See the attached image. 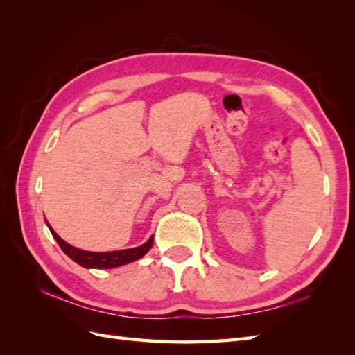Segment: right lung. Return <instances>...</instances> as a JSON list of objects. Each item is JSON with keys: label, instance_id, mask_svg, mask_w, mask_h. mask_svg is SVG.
<instances>
[{"label": "right lung", "instance_id": "1", "mask_svg": "<svg viewBox=\"0 0 355 355\" xmlns=\"http://www.w3.org/2000/svg\"><path fill=\"white\" fill-rule=\"evenodd\" d=\"M47 223V227L51 232L53 237L58 241V244L60 245V249L63 250V253L68 254L73 262H77L78 265L84 266V268H98V270H106V268H116L121 266L125 263L135 262L137 259L144 257L149 249L153 247L154 243V237L149 239L145 244L139 245V247H133V249H125V250H115V252H85L81 249H77L71 244H68L67 241H63L59 235L53 231V228Z\"/></svg>", "mask_w": 355, "mask_h": 355}]
</instances>
